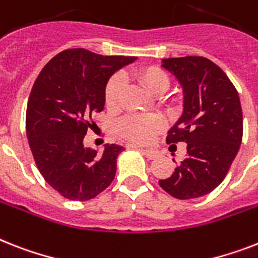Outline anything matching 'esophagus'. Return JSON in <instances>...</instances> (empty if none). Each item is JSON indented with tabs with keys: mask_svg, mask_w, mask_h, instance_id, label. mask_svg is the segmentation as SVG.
I'll use <instances>...</instances> for the list:
<instances>
[{
	"mask_svg": "<svg viewBox=\"0 0 258 258\" xmlns=\"http://www.w3.org/2000/svg\"><path fill=\"white\" fill-rule=\"evenodd\" d=\"M140 151L146 155V158L151 159V160L155 158H158V155H159V152L156 150H144V148H140Z\"/></svg>",
	"mask_w": 258,
	"mask_h": 258,
	"instance_id": "esophagus-1",
	"label": "esophagus"
}]
</instances>
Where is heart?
I'll return each mask as SVG.
<instances>
[{
    "mask_svg": "<svg viewBox=\"0 0 258 258\" xmlns=\"http://www.w3.org/2000/svg\"><path fill=\"white\" fill-rule=\"evenodd\" d=\"M136 78L154 95H160L169 89L171 79L163 69L158 66H148L136 73ZM124 82L122 75H114L108 79L104 87V103L110 110H115L120 104ZM164 128V122L158 116L148 115H128L118 123L119 134L138 144H146L152 140Z\"/></svg>",
    "mask_w": 258,
    "mask_h": 258,
    "instance_id": "heart-1",
    "label": "heart"
}]
</instances>
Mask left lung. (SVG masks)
I'll use <instances>...</instances> for the list:
<instances>
[{"instance_id":"left-lung-1","label":"left lung","mask_w":258,"mask_h":258,"mask_svg":"<svg viewBox=\"0 0 258 258\" xmlns=\"http://www.w3.org/2000/svg\"><path fill=\"white\" fill-rule=\"evenodd\" d=\"M184 89V112L167 143H187V155L159 185L173 198H202L227 176L242 140V110L231 79L205 56L163 59ZM175 162V160H173Z\"/></svg>"}]
</instances>
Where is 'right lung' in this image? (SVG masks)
Returning <instances> with one entry per match:
<instances>
[{"instance_id":"obj_1","label":"right lung","mask_w":258,"mask_h":258,"mask_svg":"<svg viewBox=\"0 0 258 258\" xmlns=\"http://www.w3.org/2000/svg\"><path fill=\"white\" fill-rule=\"evenodd\" d=\"M135 56L99 55L86 49L60 51L35 79L26 108V135L37 168L69 200L86 202L112 183L124 150L106 144L103 154L86 148L93 115L104 108V87Z\"/></svg>"}]
</instances>
